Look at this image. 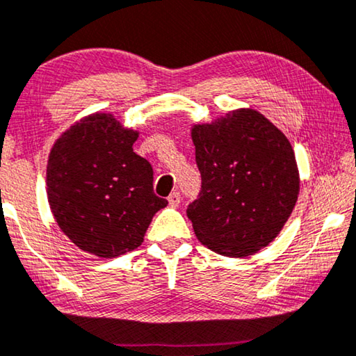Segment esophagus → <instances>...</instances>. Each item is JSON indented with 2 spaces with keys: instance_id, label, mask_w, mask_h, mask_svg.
<instances>
[{
  "instance_id": "34e87169",
  "label": "esophagus",
  "mask_w": 356,
  "mask_h": 356,
  "mask_svg": "<svg viewBox=\"0 0 356 356\" xmlns=\"http://www.w3.org/2000/svg\"><path fill=\"white\" fill-rule=\"evenodd\" d=\"M168 201H169V206L171 208H177V206L180 204V193L179 192H174L168 196Z\"/></svg>"
}]
</instances>
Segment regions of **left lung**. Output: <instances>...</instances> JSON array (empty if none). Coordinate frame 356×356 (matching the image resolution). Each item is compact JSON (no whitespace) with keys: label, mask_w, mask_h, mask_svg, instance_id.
<instances>
[{"label":"left lung","mask_w":356,"mask_h":356,"mask_svg":"<svg viewBox=\"0 0 356 356\" xmlns=\"http://www.w3.org/2000/svg\"><path fill=\"white\" fill-rule=\"evenodd\" d=\"M192 140L201 190L187 216L196 238L222 256H252L277 238L296 206L293 147L252 108L193 126Z\"/></svg>","instance_id":"8db88e82"}]
</instances>
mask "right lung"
Returning <instances> with one entry per match:
<instances>
[{"label": "right lung", "mask_w": 356, "mask_h": 356, "mask_svg": "<svg viewBox=\"0 0 356 356\" xmlns=\"http://www.w3.org/2000/svg\"><path fill=\"white\" fill-rule=\"evenodd\" d=\"M139 132L94 113L56 140L47 161V200L60 230L83 251L116 257L139 248L155 212L153 169L132 145Z\"/></svg>", "instance_id": "1"}]
</instances>
